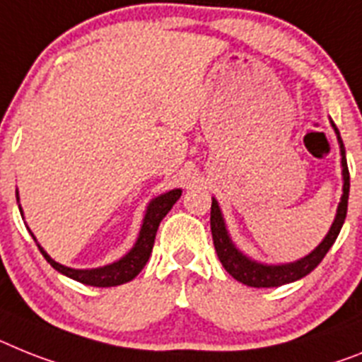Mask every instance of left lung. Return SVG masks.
<instances>
[{
    "mask_svg": "<svg viewBox=\"0 0 362 362\" xmlns=\"http://www.w3.org/2000/svg\"><path fill=\"white\" fill-rule=\"evenodd\" d=\"M331 124H333V129H335L337 139H339V145H341L342 180H344V186H342L341 202H339L335 221L331 224L329 232H327V235L324 238V241L305 257H302V259L298 261H293V263H284V265H265V263H257V261L247 257L243 252H239L238 248H235V245L232 243V239L228 235L226 224H224L218 202L215 199H211V217H209V224H211V235H214L215 252H217L218 259H221V263H223V267L226 269L228 274L238 279V281H241V284L259 289V287H279V285L296 281V279L308 276L311 270L317 269L318 263L324 259L327 250L333 247L335 239L339 238V232H341L342 224H344L346 211H348L350 171H348V163H346V151L344 144H342L341 139V134H339V130H337L333 121H331Z\"/></svg>",
    "mask_w": 362,
    "mask_h": 362,
    "instance_id": "1",
    "label": "left lung"
}]
</instances>
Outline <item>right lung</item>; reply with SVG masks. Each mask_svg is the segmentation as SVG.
<instances>
[{"mask_svg":"<svg viewBox=\"0 0 362 362\" xmlns=\"http://www.w3.org/2000/svg\"><path fill=\"white\" fill-rule=\"evenodd\" d=\"M180 195L182 189H171L151 200V204L147 206V211H145L144 224H141V230H139L136 245L127 256L121 257L119 261H114L110 265L99 267V269H69V267H64L60 263H57L54 259H51L47 256V252L40 245H38V248H40L42 256L47 259V263L54 270H59L60 274L68 276V278L75 279V281H81L84 285H92V287H115V285L127 284L130 279H134L141 272V269L147 265V261L151 257V252H153L154 247V238H156L158 226L162 223V218L169 214V209L173 208V204L180 199ZM33 239H35V235H33Z\"/></svg>","mask_w":362,"mask_h":362,"instance_id":"add662e5","label":"right lung"}]
</instances>
